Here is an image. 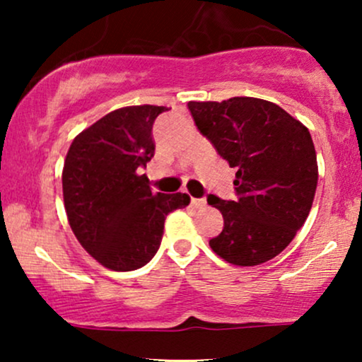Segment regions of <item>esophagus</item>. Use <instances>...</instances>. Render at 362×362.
Instances as JSON below:
<instances>
[{
  "label": "esophagus",
  "instance_id": "1",
  "mask_svg": "<svg viewBox=\"0 0 362 362\" xmlns=\"http://www.w3.org/2000/svg\"><path fill=\"white\" fill-rule=\"evenodd\" d=\"M190 206L195 207V209H202V207H206V199L190 197Z\"/></svg>",
  "mask_w": 362,
  "mask_h": 362
}]
</instances>
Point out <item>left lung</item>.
I'll list each match as a JSON object with an SVG mask.
<instances>
[{
	"instance_id": "obj_1",
	"label": "left lung",
	"mask_w": 362,
	"mask_h": 362,
	"mask_svg": "<svg viewBox=\"0 0 362 362\" xmlns=\"http://www.w3.org/2000/svg\"><path fill=\"white\" fill-rule=\"evenodd\" d=\"M195 126L236 168V201L211 194L224 226L209 247L233 265L252 267L284 250L305 224L318 182L310 131L276 103L253 97L189 102Z\"/></svg>"
}]
</instances>
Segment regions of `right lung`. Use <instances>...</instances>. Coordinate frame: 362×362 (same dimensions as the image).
<instances>
[{
	"label": "right lung",
	"mask_w": 362,
	"mask_h": 362,
	"mask_svg": "<svg viewBox=\"0 0 362 362\" xmlns=\"http://www.w3.org/2000/svg\"><path fill=\"white\" fill-rule=\"evenodd\" d=\"M167 107H122L73 139L62 168L69 226L103 267L136 271L155 257L165 218L189 206L187 194L153 192L141 168L155 155L153 124Z\"/></svg>",
	"instance_id": "right-lung-1"
}]
</instances>
